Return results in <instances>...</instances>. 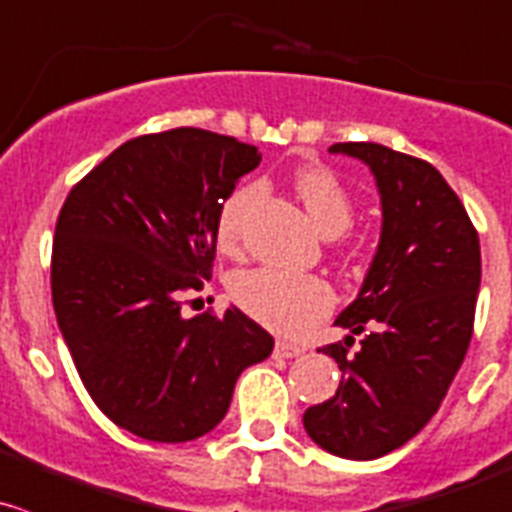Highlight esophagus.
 <instances>
[{"instance_id":"34e87169","label":"esophagus","mask_w":512,"mask_h":512,"mask_svg":"<svg viewBox=\"0 0 512 512\" xmlns=\"http://www.w3.org/2000/svg\"><path fill=\"white\" fill-rule=\"evenodd\" d=\"M275 357H300L305 355V347L295 345V342H285V340H277L275 342V350H272Z\"/></svg>"}]
</instances>
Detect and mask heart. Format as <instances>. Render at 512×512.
Masks as SVG:
<instances>
[{"label":"heart","mask_w":512,"mask_h":512,"mask_svg":"<svg viewBox=\"0 0 512 512\" xmlns=\"http://www.w3.org/2000/svg\"><path fill=\"white\" fill-rule=\"evenodd\" d=\"M297 197L322 237H340L355 220V202L335 172L325 165H305L292 177ZM262 197L260 185H242L230 192L217 212V245L225 255H240L245 227ZM232 300L242 312L280 335H300L335 307V292L317 275L257 267L240 272L230 282Z\"/></svg>","instance_id":"b5f03b06"}]
</instances>
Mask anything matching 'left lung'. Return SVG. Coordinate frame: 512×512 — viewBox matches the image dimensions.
<instances>
[{
	"mask_svg": "<svg viewBox=\"0 0 512 512\" xmlns=\"http://www.w3.org/2000/svg\"><path fill=\"white\" fill-rule=\"evenodd\" d=\"M330 152L370 165L382 237L360 295L335 320L350 335L317 347L335 357L340 388L307 408L302 423L327 453L375 460L428 425L463 365L480 287V242L460 197L430 162L375 142H337Z\"/></svg>",
	"mask_w": 512,
	"mask_h": 512,
	"instance_id": "8db88e82",
	"label": "left lung"
}]
</instances>
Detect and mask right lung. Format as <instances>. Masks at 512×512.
<instances>
[{
    "label": "right lung",
    "instance_id": "obj_1",
    "mask_svg": "<svg viewBox=\"0 0 512 512\" xmlns=\"http://www.w3.org/2000/svg\"><path fill=\"white\" fill-rule=\"evenodd\" d=\"M257 147L197 127L124 142L64 200L52 242V302L89 398L155 443L210 433L272 335L240 310L185 317L210 280L217 212Z\"/></svg>",
    "mask_w": 512,
    "mask_h": 512
}]
</instances>
